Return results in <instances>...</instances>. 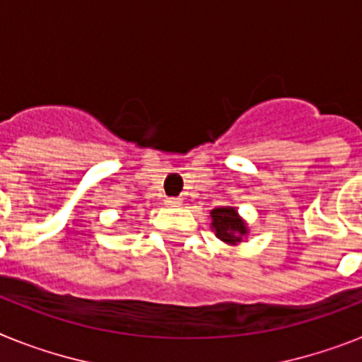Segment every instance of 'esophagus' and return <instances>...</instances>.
I'll return each mask as SVG.
<instances>
[{"instance_id":"1","label":"esophagus","mask_w":362,"mask_h":362,"mask_svg":"<svg viewBox=\"0 0 362 362\" xmlns=\"http://www.w3.org/2000/svg\"><path fill=\"white\" fill-rule=\"evenodd\" d=\"M165 204L167 206H180L182 204V199H178V197H167Z\"/></svg>"}]
</instances>
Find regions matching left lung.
I'll use <instances>...</instances> for the list:
<instances>
[{"mask_svg":"<svg viewBox=\"0 0 362 362\" xmlns=\"http://www.w3.org/2000/svg\"><path fill=\"white\" fill-rule=\"evenodd\" d=\"M211 218H214L211 224H214L217 238L228 245L241 243V239L247 233V226L238 215L235 208H215L211 211Z\"/></svg>","mask_w":362,"mask_h":362,"instance_id":"1","label":"left lung"}]
</instances>
